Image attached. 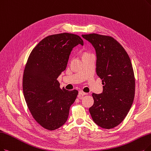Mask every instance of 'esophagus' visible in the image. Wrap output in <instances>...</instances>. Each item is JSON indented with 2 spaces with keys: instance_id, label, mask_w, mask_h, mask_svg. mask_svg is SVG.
Segmentation results:
<instances>
[{
  "instance_id": "1",
  "label": "esophagus",
  "mask_w": 151,
  "mask_h": 151,
  "mask_svg": "<svg viewBox=\"0 0 151 151\" xmlns=\"http://www.w3.org/2000/svg\"><path fill=\"white\" fill-rule=\"evenodd\" d=\"M86 95H87V93L83 92V91H79V95H78V97H79V99H82L83 97V96Z\"/></svg>"
}]
</instances>
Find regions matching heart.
<instances>
[{"label": "heart", "instance_id": "b5f03b06", "mask_svg": "<svg viewBox=\"0 0 151 151\" xmlns=\"http://www.w3.org/2000/svg\"><path fill=\"white\" fill-rule=\"evenodd\" d=\"M86 54H87V52H83L82 55H86Z\"/></svg>", "mask_w": 151, "mask_h": 151}]
</instances>
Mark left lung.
<instances>
[{"label":"left lung","mask_w":151,"mask_h":151,"mask_svg":"<svg viewBox=\"0 0 151 151\" xmlns=\"http://www.w3.org/2000/svg\"><path fill=\"white\" fill-rule=\"evenodd\" d=\"M82 37L95 48L96 74L104 85L101 93H92L94 104L89 111L100 127L111 129L123 121L134 101L135 78L131 60L124 47L110 36Z\"/></svg>","instance_id":"left-lung-1"}]
</instances>
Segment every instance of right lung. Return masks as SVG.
<instances>
[{"label": "right lung", "mask_w": 151, "mask_h": 151, "mask_svg": "<svg viewBox=\"0 0 151 151\" xmlns=\"http://www.w3.org/2000/svg\"><path fill=\"white\" fill-rule=\"evenodd\" d=\"M82 39L77 35L63 33L42 40L28 58L23 76V92L28 109L42 127L55 130L68 118L70 107L78 91L61 89L57 80L67 66L72 48Z\"/></svg>", "instance_id": "1"}]
</instances>
